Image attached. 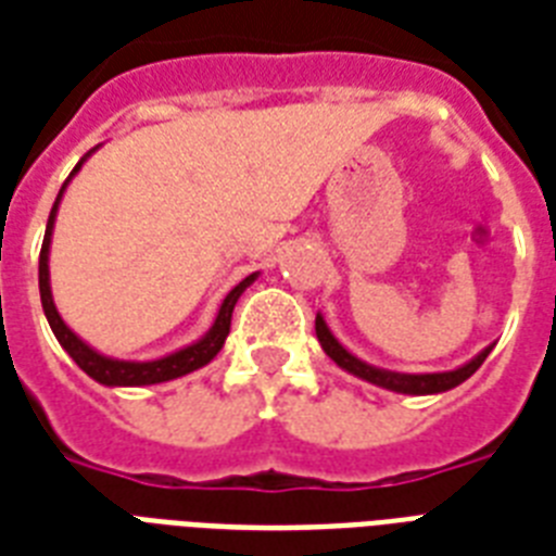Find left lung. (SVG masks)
I'll use <instances>...</instances> for the list:
<instances>
[{"label":"left lung","mask_w":556,"mask_h":556,"mask_svg":"<svg viewBox=\"0 0 556 556\" xmlns=\"http://www.w3.org/2000/svg\"><path fill=\"white\" fill-rule=\"evenodd\" d=\"M314 329H317V340H320V346L326 349V355L340 366V369L352 371L357 378L369 380L375 387L392 389V392H404V395H432V392H447V389L458 387V383H465L470 375H473L479 366L484 364V357L491 355V346L479 352V355L470 361V364L458 366L453 371H432V375H401V371H387V369H375V366L364 364L361 357H355L352 352L340 346L334 334L329 331L326 320H323L320 314H317V320H314Z\"/></svg>","instance_id":"1"}]
</instances>
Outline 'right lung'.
<instances>
[{
	"label": "right lung",
	"instance_id": "add662e5",
	"mask_svg": "<svg viewBox=\"0 0 556 556\" xmlns=\"http://www.w3.org/2000/svg\"><path fill=\"white\" fill-rule=\"evenodd\" d=\"M83 161H77V167L72 169V176L83 167ZM65 185H68V181H65ZM63 190H60L54 207H51V216H48V225H46V239H42V251H39V300H42V312H46L48 317V326H51V331H54V338L60 340V346L72 355L74 364L80 366L89 378L103 383V387H150V383H164V380L181 378V375H187V371H195L201 369V366H207L210 361L218 355V349L225 346L236 300H239L244 288L251 286L253 279H256V274L244 277L242 282H239V286L225 296V303H222V308H218L216 314V323H213L207 334H204L201 340H195L192 346L178 349V352H173V355L167 357H159V361H143V364H138V361H115V357L100 355V352L86 346V343H83V340L77 338L68 326H65L60 312H56L54 296H51V282H48V244H51V230H54L56 207H60Z\"/></svg>",
	"mask_w": 556,
	"mask_h": 556
}]
</instances>
